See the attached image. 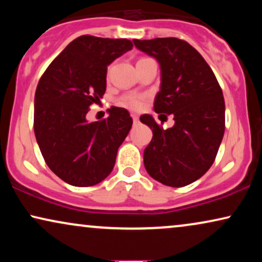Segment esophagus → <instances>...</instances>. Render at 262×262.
I'll return each instance as SVG.
<instances>
[{"mask_svg":"<svg viewBox=\"0 0 262 262\" xmlns=\"http://www.w3.org/2000/svg\"><path fill=\"white\" fill-rule=\"evenodd\" d=\"M131 117H132V119H134V123H135V124H137L138 121H139V118H138L137 114H135V113H131Z\"/></svg>","mask_w":262,"mask_h":262,"instance_id":"esophagus-1","label":"esophagus"}]
</instances>
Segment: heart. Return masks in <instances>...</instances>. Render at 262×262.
<instances>
[{
	"instance_id": "1",
	"label": "heart",
	"mask_w": 262,
	"mask_h": 262,
	"mask_svg": "<svg viewBox=\"0 0 262 262\" xmlns=\"http://www.w3.org/2000/svg\"><path fill=\"white\" fill-rule=\"evenodd\" d=\"M118 102H119L120 106L137 111V110H141L142 107L144 106L145 96L139 95V94H127V95L121 96Z\"/></svg>"
}]
</instances>
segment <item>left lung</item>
Masks as SVG:
<instances>
[{
  "instance_id": "1",
  "label": "left lung",
  "mask_w": 262,
  "mask_h": 262,
  "mask_svg": "<svg viewBox=\"0 0 262 262\" xmlns=\"http://www.w3.org/2000/svg\"><path fill=\"white\" fill-rule=\"evenodd\" d=\"M134 42L159 60L161 91L154 106L156 113L173 114L175 120L164 130L151 116H141L152 130L144 150L145 169L170 187L192 184L212 166L223 139V92L209 64L187 41L170 37Z\"/></svg>"
}]
</instances>
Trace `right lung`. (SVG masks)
I'll return each mask as SVG.
<instances>
[{
    "mask_svg": "<svg viewBox=\"0 0 262 262\" xmlns=\"http://www.w3.org/2000/svg\"><path fill=\"white\" fill-rule=\"evenodd\" d=\"M127 39L81 35L41 75L34 96V135L50 169L67 184L88 187L108 177L132 126L127 110L88 123L85 114L106 92L107 66L132 49Z\"/></svg>",
    "mask_w": 262,
    "mask_h": 262,
    "instance_id": "1",
    "label": "right lung"
}]
</instances>
